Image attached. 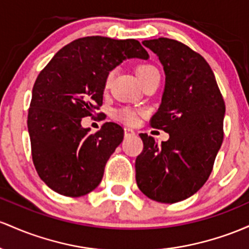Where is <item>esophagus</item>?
Wrapping results in <instances>:
<instances>
[{"label": "esophagus", "mask_w": 249, "mask_h": 249, "mask_svg": "<svg viewBox=\"0 0 249 249\" xmlns=\"http://www.w3.org/2000/svg\"><path fill=\"white\" fill-rule=\"evenodd\" d=\"M135 135V132H134L133 129H130V128H124V136L125 138H128V136H134Z\"/></svg>", "instance_id": "esophagus-1"}]
</instances>
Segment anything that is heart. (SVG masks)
Listing matches in <instances>:
<instances>
[{
	"label": "heart",
	"instance_id": "obj_1",
	"mask_svg": "<svg viewBox=\"0 0 249 249\" xmlns=\"http://www.w3.org/2000/svg\"><path fill=\"white\" fill-rule=\"evenodd\" d=\"M135 72H136V76H138L139 80L141 81L142 85H143L146 81L149 80L150 77H153L154 75L159 74L158 69L150 63L139 64V66L136 67ZM113 76H114V71L108 72L107 76H106L105 79V88L109 87L111 80H113ZM138 115H139L138 111L132 109V108H127V107L120 108V109L114 111L113 114L114 119L128 125H133L136 124V121H138Z\"/></svg>",
	"mask_w": 249,
	"mask_h": 249
}]
</instances>
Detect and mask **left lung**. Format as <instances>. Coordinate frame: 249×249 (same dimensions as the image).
I'll use <instances>...</instances> for the list:
<instances>
[{"instance_id":"obj_1","label":"left lung","mask_w":249,"mask_h":249,"mask_svg":"<svg viewBox=\"0 0 249 249\" xmlns=\"http://www.w3.org/2000/svg\"><path fill=\"white\" fill-rule=\"evenodd\" d=\"M163 64L166 86L153 128L169 134L159 146L140 134L136 183L149 199L175 203L192 196L208 180L223 140L225 101L214 72L199 53L167 37L143 41Z\"/></svg>"}]
</instances>
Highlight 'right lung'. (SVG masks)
<instances>
[{
    "instance_id": "add662e5",
    "label": "right lung",
    "mask_w": 249,
    "mask_h": 249,
    "mask_svg": "<svg viewBox=\"0 0 249 249\" xmlns=\"http://www.w3.org/2000/svg\"><path fill=\"white\" fill-rule=\"evenodd\" d=\"M130 57L148 58L134 38L87 36L58 50L38 74L27 121L32 156L38 177L58 194L83 196L101 182L124 129L106 122L90 134L81 120L100 109L106 76Z\"/></svg>"
}]
</instances>
